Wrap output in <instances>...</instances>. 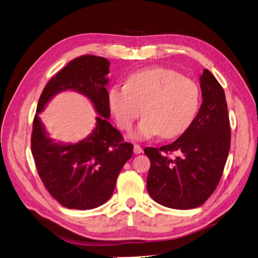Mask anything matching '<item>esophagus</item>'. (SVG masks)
Here are the masks:
<instances>
[{
    "mask_svg": "<svg viewBox=\"0 0 258 258\" xmlns=\"http://www.w3.org/2000/svg\"><path fill=\"white\" fill-rule=\"evenodd\" d=\"M134 153L135 154H141V153H143V150H142V147L140 146V145H138V144H135V146H134Z\"/></svg>",
    "mask_w": 258,
    "mask_h": 258,
    "instance_id": "1",
    "label": "esophagus"
}]
</instances>
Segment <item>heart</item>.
<instances>
[{"instance_id": "1", "label": "heart", "mask_w": 258, "mask_h": 258, "mask_svg": "<svg viewBox=\"0 0 258 258\" xmlns=\"http://www.w3.org/2000/svg\"><path fill=\"white\" fill-rule=\"evenodd\" d=\"M199 102L197 84L166 68L134 73L126 85H115L108 92V105L119 128L128 130L141 111L145 114L132 134L139 139L182 135L196 117Z\"/></svg>"}]
</instances>
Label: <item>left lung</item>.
<instances>
[{
    "instance_id": "1",
    "label": "left lung",
    "mask_w": 258,
    "mask_h": 258,
    "mask_svg": "<svg viewBox=\"0 0 258 258\" xmlns=\"http://www.w3.org/2000/svg\"><path fill=\"white\" fill-rule=\"evenodd\" d=\"M199 80L202 103L190 126L173 143L144 150L151 160L147 191L171 209L188 210L205 204L220 182L230 148L224 89L207 69Z\"/></svg>"
}]
</instances>
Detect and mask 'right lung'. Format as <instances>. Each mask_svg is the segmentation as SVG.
<instances>
[{
  "label": "right lung",
  "mask_w": 258,
  "mask_h": 258,
  "mask_svg": "<svg viewBox=\"0 0 258 258\" xmlns=\"http://www.w3.org/2000/svg\"><path fill=\"white\" fill-rule=\"evenodd\" d=\"M108 73L107 59L93 54L77 57L52 77L38 100L31 137L32 155L46 189L68 209L90 210L103 205L132 156L134 145L123 142L120 132L108 122ZM68 90L90 99L99 115L92 134L77 144L54 142L38 116L54 95Z\"/></svg>",
  "instance_id": "right-lung-1"
}]
</instances>
